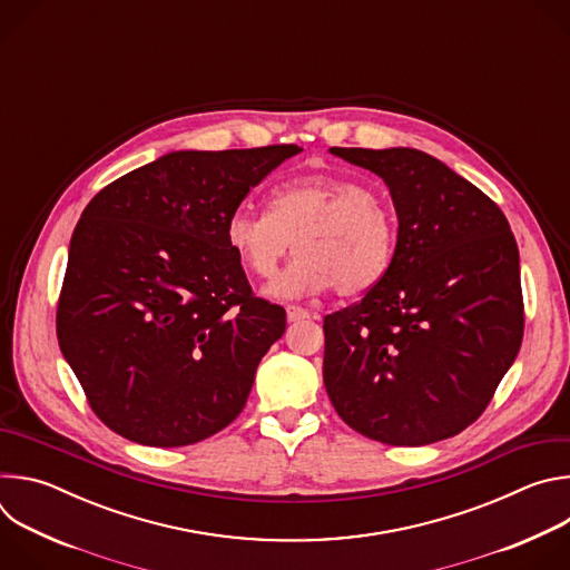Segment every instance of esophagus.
<instances>
[{
	"label": "esophagus",
	"mask_w": 570,
	"mask_h": 570,
	"mask_svg": "<svg viewBox=\"0 0 570 570\" xmlns=\"http://www.w3.org/2000/svg\"><path fill=\"white\" fill-rule=\"evenodd\" d=\"M286 317H288V322H297V320H306V317H311V313H308L306 308H302V306L291 304V306H286Z\"/></svg>",
	"instance_id": "esophagus-1"
}]
</instances>
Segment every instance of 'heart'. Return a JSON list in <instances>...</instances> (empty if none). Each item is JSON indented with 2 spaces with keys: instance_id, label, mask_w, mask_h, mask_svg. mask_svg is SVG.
<instances>
[{
  "instance_id": "obj_1",
  "label": "heart",
  "mask_w": 570,
  "mask_h": 570,
  "mask_svg": "<svg viewBox=\"0 0 570 570\" xmlns=\"http://www.w3.org/2000/svg\"><path fill=\"white\" fill-rule=\"evenodd\" d=\"M227 246L248 273L273 279L295 240L297 257L268 288L302 297L336 286L341 295L374 288L396 255V216L383 194L345 176L311 174L271 191L268 212L236 207Z\"/></svg>"
}]
</instances>
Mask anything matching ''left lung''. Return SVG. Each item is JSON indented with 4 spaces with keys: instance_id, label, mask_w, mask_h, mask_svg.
I'll return each mask as SVG.
<instances>
[{
    "instance_id": "obj_1",
    "label": "left lung",
    "mask_w": 570,
    "mask_h": 570,
    "mask_svg": "<svg viewBox=\"0 0 570 570\" xmlns=\"http://www.w3.org/2000/svg\"><path fill=\"white\" fill-rule=\"evenodd\" d=\"M381 176L399 232L387 275L324 317V387L341 420L392 446L462 433L523 341L519 248L499 205L415 148H332Z\"/></svg>"
}]
</instances>
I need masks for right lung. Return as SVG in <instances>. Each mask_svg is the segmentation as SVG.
Returning a JSON list of instances; mask_svg holds the SVG:
<instances>
[{
  "label": "right lung",
  "instance_id": "right-lung-1",
  "mask_svg": "<svg viewBox=\"0 0 570 570\" xmlns=\"http://www.w3.org/2000/svg\"><path fill=\"white\" fill-rule=\"evenodd\" d=\"M302 148L178 150L104 187L71 234L58 345L95 415L146 446L232 424L286 311L257 297L225 225Z\"/></svg>",
  "mask_w": 570,
  "mask_h": 570
}]
</instances>
